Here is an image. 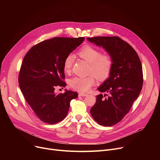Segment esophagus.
<instances>
[{
	"instance_id": "obj_1",
	"label": "esophagus",
	"mask_w": 160,
	"mask_h": 160,
	"mask_svg": "<svg viewBox=\"0 0 160 160\" xmlns=\"http://www.w3.org/2000/svg\"><path fill=\"white\" fill-rule=\"evenodd\" d=\"M79 96L80 97H86V96H88V94L83 93H79Z\"/></svg>"
}]
</instances>
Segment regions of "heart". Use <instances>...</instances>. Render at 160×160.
<instances>
[{
    "label": "heart",
    "instance_id": "heart-1",
    "mask_svg": "<svg viewBox=\"0 0 160 160\" xmlns=\"http://www.w3.org/2000/svg\"><path fill=\"white\" fill-rule=\"evenodd\" d=\"M78 55L89 64V74H91L100 81H104L110 77L112 72L113 61L110 56L102 54L97 48L90 45H85L78 51ZM74 61L72 54L67 56L63 62V70L65 72L69 73L71 71ZM95 83L93 76L87 77H76L69 80V84L71 88L80 92L88 91Z\"/></svg>",
    "mask_w": 160,
    "mask_h": 160
}]
</instances>
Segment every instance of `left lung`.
Instances as JSON below:
<instances>
[{"mask_svg":"<svg viewBox=\"0 0 160 160\" xmlns=\"http://www.w3.org/2000/svg\"><path fill=\"white\" fill-rule=\"evenodd\" d=\"M87 39L91 43L102 47L113 61L110 77L98 88L100 92H107L110 96L104 98L102 94L97 95L96 103L90 110L98 124L111 127L120 122L129 112L140 94L143 82L141 63L136 50L119 37Z\"/></svg>","mask_w":160,"mask_h":160,"instance_id":"8db88e82","label":"left lung"}]
</instances>
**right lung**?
I'll return each instance as SVG.
<instances>
[{
  "mask_svg": "<svg viewBox=\"0 0 160 160\" xmlns=\"http://www.w3.org/2000/svg\"><path fill=\"white\" fill-rule=\"evenodd\" d=\"M84 38H54L32 47L25 55L19 74L22 95L32 110L44 122L53 124L67 116L77 92L65 89L56 94L57 86L65 87L63 62Z\"/></svg>",
  "mask_w": 160,
  "mask_h": 160,
  "instance_id": "1",
  "label": "right lung"
}]
</instances>
